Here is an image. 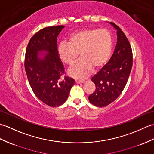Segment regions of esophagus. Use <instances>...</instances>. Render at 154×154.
<instances>
[{
  "label": "esophagus",
  "mask_w": 154,
  "mask_h": 154,
  "mask_svg": "<svg viewBox=\"0 0 154 154\" xmlns=\"http://www.w3.org/2000/svg\"><path fill=\"white\" fill-rule=\"evenodd\" d=\"M84 82H85L84 80H78V79L75 80V83H76L77 84H79V83H84Z\"/></svg>",
  "instance_id": "esophagus-1"
}]
</instances>
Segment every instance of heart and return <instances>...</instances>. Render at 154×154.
<instances>
[{
    "label": "heart",
    "mask_w": 154,
    "mask_h": 154,
    "mask_svg": "<svg viewBox=\"0 0 154 154\" xmlns=\"http://www.w3.org/2000/svg\"><path fill=\"white\" fill-rule=\"evenodd\" d=\"M112 37L106 29H84L70 35L68 42H62L58 53L62 62L71 66L79 56L81 58L71 66L68 73L75 79H83L93 70L108 62L112 51Z\"/></svg>",
    "instance_id": "b5f03b06"
}]
</instances>
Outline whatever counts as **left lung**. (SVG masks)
<instances>
[{
	"instance_id": "left-lung-1",
	"label": "left lung",
	"mask_w": 154,
	"mask_h": 154,
	"mask_svg": "<svg viewBox=\"0 0 154 154\" xmlns=\"http://www.w3.org/2000/svg\"><path fill=\"white\" fill-rule=\"evenodd\" d=\"M117 30V41L109 62L91 78L96 90L88 100L97 107H104L115 101L125 87L133 66L131 45L122 30L113 22Z\"/></svg>"
}]
</instances>
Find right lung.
<instances>
[{
    "label": "right lung",
    "instance_id": "add662e5",
    "mask_svg": "<svg viewBox=\"0 0 154 154\" xmlns=\"http://www.w3.org/2000/svg\"><path fill=\"white\" fill-rule=\"evenodd\" d=\"M63 27L51 26L38 31L29 42L25 56V69L32 90L51 107L63 104L75 83L73 79L61 77L64 67L58 56L57 37Z\"/></svg>",
    "mask_w": 154,
    "mask_h": 154
}]
</instances>
